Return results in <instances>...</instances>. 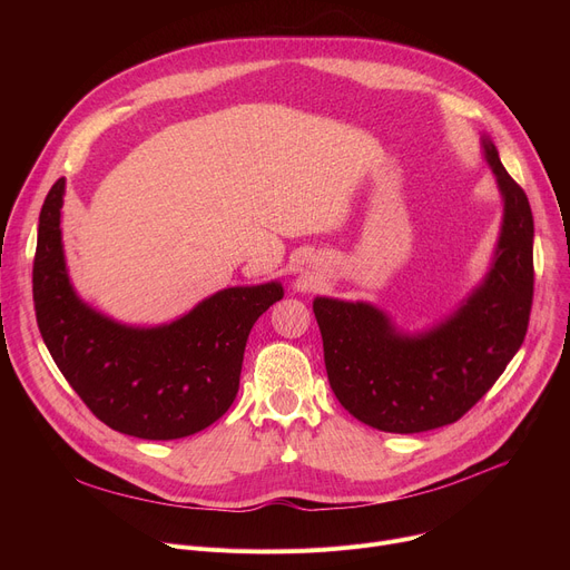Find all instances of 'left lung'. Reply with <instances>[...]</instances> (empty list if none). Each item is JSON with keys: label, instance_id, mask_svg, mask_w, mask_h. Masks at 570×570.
I'll return each mask as SVG.
<instances>
[{"label": "left lung", "instance_id": "left-lung-1", "mask_svg": "<svg viewBox=\"0 0 570 570\" xmlns=\"http://www.w3.org/2000/svg\"><path fill=\"white\" fill-rule=\"evenodd\" d=\"M483 155L497 175L503 222L490 273L451 316L409 335L370 303L314 301L333 393L374 430L415 434L460 421L524 342L533 301V217L488 136Z\"/></svg>", "mask_w": 570, "mask_h": 570}]
</instances>
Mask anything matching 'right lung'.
<instances>
[{"label":"right lung","instance_id":"obj_1","mask_svg":"<svg viewBox=\"0 0 570 570\" xmlns=\"http://www.w3.org/2000/svg\"><path fill=\"white\" fill-rule=\"evenodd\" d=\"M65 177L39 215L32 273L41 337L78 397L110 430L149 441L196 434L233 404L247 337L279 282L233 286L157 327L117 323L76 295L62 247Z\"/></svg>","mask_w":570,"mask_h":570}]
</instances>
